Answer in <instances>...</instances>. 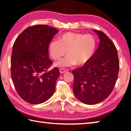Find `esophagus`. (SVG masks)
Listing matches in <instances>:
<instances>
[{
  "mask_svg": "<svg viewBox=\"0 0 131 131\" xmlns=\"http://www.w3.org/2000/svg\"><path fill=\"white\" fill-rule=\"evenodd\" d=\"M68 71V69H63V68H61L59 69V72H60V73L61 74L62 73H66Z\"/></svg>",
  "mask_w": 131,
  "mask_h": 131,
  "instance_id": "obj_1",
  "label": "esophagus"
}]
</instances>
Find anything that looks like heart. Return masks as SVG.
<instances>
[{"instance_id": "heart-1", "label": "heart", "mask_w": 131, "mask_h": 131, "mask_svg": "<svg viewBox=\"0 0 131 131\" xmlns=\"http://www.w3.org/2000/svg\"><path fill=\"white\" fill-rule=\"evenodd\" d=\"M96 42L92 35L67 32L59 37V40L50 42L48 50L52 59L57 60L68 54L55 65L59 67L82 65L87 63L94 54Z\"/></svg>"}]
</instances>
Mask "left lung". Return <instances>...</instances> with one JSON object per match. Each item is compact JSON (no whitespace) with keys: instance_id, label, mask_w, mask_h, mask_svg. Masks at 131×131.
<instances>
[{"instance_id":"left-lung-1","label":"left lung","mask_w":131,"mask_h":131,"mask_svg":"<svg viewBox=\"0 0 131 131\" xmlns=\"http://www.w3.org/2000/svg\"><path fill=\"white\" fill-rule=\"evenodd\" d=\"M94 31L100 40L98 48L87 63L72 70L74 94L80 101L87 105L101 102L109 96L119 71L116 46L103 32Z\"/></svg>"}]
</instances>
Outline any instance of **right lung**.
Wrapping results in <instances>:
<instances>
[{
    "instance_id": "obj_1",
    "label": "right lung",
    "mask_w": 131,
    "mask_h": 131,
    "mask_svg": "<svg viewBox=\"0 0 131 131\" xmlns=\"http://www.w3.org/2000/svg\"><path fill=\"white\" fill-rule=\"evenodd\" d=\"M57 29L45 25L30 26L17 37L11 59V72L14 87L22 99L30 104L43 103L54 94L60 75L48 57V45Z\"/></svg>"
}]
</instances>
